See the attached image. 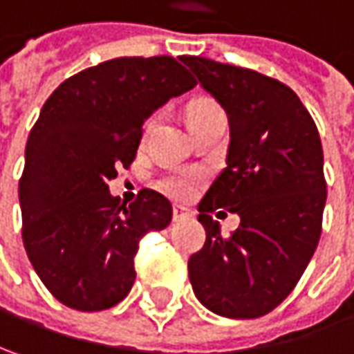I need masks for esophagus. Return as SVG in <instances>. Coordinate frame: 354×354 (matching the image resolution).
Segmentation results:
<instances>
[{
    "mask_svg": "<svg viewBox=\"0 0 354 354\" xmlns=\"http://www.w3.org/2000/svg\"><path fill=\"white\" fill-rule=\"evenodd\" d=\"M188 216H192L190 210L184 209V207H174V221H184V218H188Z\"/></svg>",
    "mask_w": 354,
    "mask_h": 354,
    "instance_id": "obj_1",
    "label": "esophagus"
}]
</instances>
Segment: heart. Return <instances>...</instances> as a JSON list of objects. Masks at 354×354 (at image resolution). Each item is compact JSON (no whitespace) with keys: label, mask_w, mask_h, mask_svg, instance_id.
<instances>
[{"label":"heart","mask_w":354,"mask_h":354,"mask_svg":"<svg viewBox=\"0 0 354 354\" xmlns=\"http://www.w3.org/2000/svg\"><path fill=\"white\" fill-rule=\"evenodd\" d=\"M205 113L221 111H218V107H214V105L201 103V105H196V107L190 111V115H205ZM151 125H153V121H149L147 127H151ZM196 182H198V178H196V174H192V172H172V174L162 178L160 186H162L164 192H168V194L174 196V198H188V196L196 190Z\"/></svg>","instance_id":"1"}]
</instances>
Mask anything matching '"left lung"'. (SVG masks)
Here are the masks:
<instances>
[{
	"instance_id": "8db88e82",
	"label": "left lung",
	"mask_w": 354,
	"mask_h": 354,
	"mask_svg": "<svg viewBox=\"0 0 354 354\" xmlns=\"http://www.w3.org/2000/svg\"><path fill=\"white\" fill-rule=\"evenodd\" d=\"M182 62L225 109L231 129L227 168L198 205L207 241L188 259V277L210 312L259 318L290 296L320 239L326 205L320 136L283 82L201 56ZM218 208L242 218L229 238L209 216Z\"/></svg>"
}]
</instances>
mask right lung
Masks as SVG:
<instances>
[{
    "label": "right lung",
    "instance_id": "obj_1",
    "mask_svg": "<svg viewBox=\"0 0 354 354\" xmlns=\"http://www.w3.org/2000/svg\"><path fill=\"white\" fill-rule=\"evenodd\" d=\"M194 84L172 56H129L66 79L44 103L19 180L21 239L58 302L99 312L129 294L140 239L170 225L172 205L147 188L125 205L107 182L133 162L145 119Z\"/></svg>",
    "mask_w": 354,
    "mask_h": 354
}]
</instances>
